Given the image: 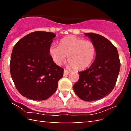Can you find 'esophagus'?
<instances>
[{
  "label": "esophagus",
  "mask_w": 131,
  "mask_h": 131,
  "mask_svg": "<svg viewBox=\"0 0 131 131\" xmlns=\"http://www.w3.org/2000/svg\"><path fill=\"white\" fill-rule=\"evenodd\" d=\"M70 73V71H68V70H66V69H64V76H66V75H68Z\"/></svg>",
  "instance_id": "esophagus-1"
}]
</instances>
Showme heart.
I'll return each instance as SVG.
<instances>
[{"mask_svg":"<svg viewBox=\"0 0 131 131\" xmlns=\"http://www.w3.org/2000/svg\"><path fill=\"white\" fill-rule=\"evenodd\" d=\"M96 52V46L92 42L73 36L62 39L60 46L53 45L49 49L55 64L61 65L68 56L70 66L78 70L89 67L95 58Z\"/></svg>","mask_w":131,"mask_h":131,"instance_id":"heart-1","label":"heart"}]
</instances>
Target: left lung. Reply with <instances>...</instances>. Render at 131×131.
Wrapping results in <instances>:
<instances>
[{"label":"left lung","instance_id":"left-lung-1","mask_svg":"<svg viewBox=\"0 0 131 131\" xmlns=\"http://www.w3.org/2000/svg\"><path fill=\"white\" fill-rule=\"evenodd\" d=\"M96 46V57L88 69L79 72L73 90L80 99L92 101L104 98L112 92L120 71V60L115 46L103 36L84 34Z\"/></svg>","mask_w":131,"mask_h":131}]
</instances>
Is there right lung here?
<instances>
[{
    "mask_svg": "<svg viewBox=\"0 0 131 131\" xmlns=\"http://www.w3.org/2000/svg\"><path fill=\"white\" fill-rule=\"evenodd\" d=\"M53 33L35 31L20 39L12 49L10 75L23 96L45 100L54 94L64 69L53 62L49 53Z\"/></svg>",
    "mask_w": 131,
    "mask_h": 131,
    "instance_id": "1",
    "label": "right lung"
}]
</instances>
